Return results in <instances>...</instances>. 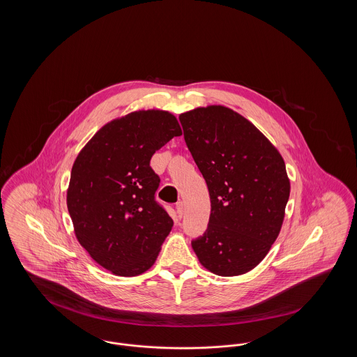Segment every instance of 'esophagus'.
Listing matches in <instances>:
<instances>
[{"instance_id": "esophagus-1", "label": "esophagus", "mask_w": 357, "mask_h": 357, "mask_svg": "<svg viewBox=\"0 0 357 357\" xmlns=\"http://www.w3.org/2000/svg\"><path fill=\"white\" fill-rule=\"evenodd\" d=\"M176 213H178V217L182 218L183 217V213H185V204L182 201H179L176 204Z\"/></svg>"}]
</instances>
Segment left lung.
I'll return each instance as SVG.
<instances>
[{
	"instance_id": "8db88e82",
	"label": "left lung",
	"mask_w": 357,
	"mask_h": 357,
	"mask_svg": "<svg viewBox=\"0 0 357 357\" xmlns=\"http://www.w3.org/2000/svg\"><path fill=\"white\" fill-rule=\"evenodd\" d=\"M179 120L211 202L207 230L191 246L207 271L245 274L280 234L290 194L285 162L255 124L227 107L195 108Z\"/></svg>"
}]
</instances>
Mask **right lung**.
<instances>
[{
  "label": "right lung",
  "instance_id": "add662e5",
  "mask_svg": "<svg viewBox=\"0 0 357 357\" xmlns=\"http://www.w3.org/2000/svg\"><path fill=\"white\" fill-rule=\"evenodd\" d=\"M182 135L176 118L135 111L102 127L70 171L67 206L80 245L100 266L121 277L149 271L174 222L155 201L160 179L155 151Z\"/></svg>",
  "mask_w": 357,
  "mask_h": 357
}]
</instances>
